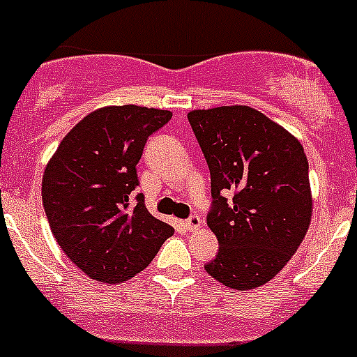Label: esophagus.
Masks as SVG:
<instances>
[{
    "mask_svg": "<svg viewBox=\"0 0 357 357\" xmlns=\"http://www.w3.org/2000/svg\"><path fill=\"white\" fill-rule=\"evenodd\" d=\"M183 225H185L186 231H195V229L202 227V218L197 215H192V216H188L185 222H183Z\"/></svg>",
    "mask_w": 357,
    "mask_h": 357,
    "instance_id": "34e87169",
    "label": "esophagus"
}]
</instances>
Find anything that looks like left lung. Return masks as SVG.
Here are the masks:
<instances>
[{
    "mask_svg": "<svg viewBox=\"0 0 357 357\" xmlns=\"http://www.w3.org/2000/svg\"><path fill=\"white\" fill-rule=\"evenodd\" d=\"M188 121L211 174L206 220L220 245L206 271L238 291L261 287L308 231L312 195L303 146L246 105L192 111Z\"/></svg>",
    "mask_w": 357,
    "mask_h": 357,
    "instance_id": "8db88e82",
    "label": "left lung"
}]
</instances>
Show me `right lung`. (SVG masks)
<instances>
[{
  "instance_id": "right-lung-1",
  "label": "right lung",
  "mask_w": 357,
  "mask_h": 357,
  "mask_svg": "<svg viewBox=\"0 0 357 357\" xmlns=\"http://www.w3.org/2000/svg\"><path fill=\"white\" fill-rule=\"evenodd\" d=\"M171 118L137 105L98 109L66 133L43 172V209L56 241L103 284L141 273L174 234L135 194L148 137Z\"/></svg>"
}]
</instances>
